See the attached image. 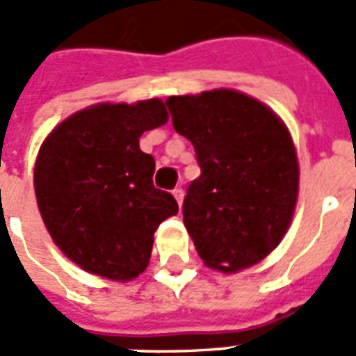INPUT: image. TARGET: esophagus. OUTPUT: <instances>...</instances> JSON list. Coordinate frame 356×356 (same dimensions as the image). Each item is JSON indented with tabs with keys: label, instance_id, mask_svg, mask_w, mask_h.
Masks as SVG:
<instances>
[{
	"label": "esophagus",
	"instance_id": "34e87169",
	"mask_svg": "<svg viewBox=\"0 0 356 356\" xmlns=\"http://www.w3.org/2000/svg\"><path fill=\"white\" fill-rule=\"evenodd\" d=\"M173 196H175V200H177L179 206H181V204H183V198H185L183 188H181V186H175V188H173Z\"/></svg>",
	"mask_w": 356,
	"mask_h": 356
}]
</instances>
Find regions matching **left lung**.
<instances>
[{
  "label": "left lung",
  "mask_w": 356,
  "mask_h": 356,
  "mask_svg": "<svg viewBox=\"0 0 356 356\" xmlns=\"http://www.w3.org/2000/svg\"><path fill=\"white\" fill-rule=\"evenodd\" d=\"M165 104L202 171L183 202L196 252L221 273L259 263L280 244L298 202L288 127L263 102L232 89L170 97Z\"/></svg>",
  "instance_id": "1"
}]
</instances>
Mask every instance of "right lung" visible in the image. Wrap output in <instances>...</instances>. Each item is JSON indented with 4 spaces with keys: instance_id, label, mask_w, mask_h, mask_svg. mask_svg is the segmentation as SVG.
Wrapping results in <instances>:
<instances>
[{
    "instance_id": "obj_1",
    "label": "right lung",
    "mask_w": 356,
    "mask_h": 356,
    "mask_svg": "<svg viewBox=\"0 0 356 356\" xmlns=\"http://www.w3.org/2000/svg\"><path fill=\"white\" fill-rule=\"evenodd\" d=\"M168 122L160 99L95 104L58 124L35 160L38 208L53 242L78 267L131 280L148 265L154 231L179 206L152 183L140 135Z\"/></svg>"
}]
</instances>
